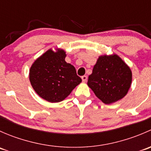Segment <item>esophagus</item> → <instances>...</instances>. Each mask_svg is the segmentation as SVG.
Segmentation results:
<instances>
[{"label":"esophagus","mask_w":151,"mask_h":151,"mask_svg":"<svg viewBox=\"0 0 151 151\" xmlns=\"http://www.w3.org/2000/svg\"><path fill=\"white\" fill-rule=\"evenodd\" d=\"M82 80H83V83H85V82L87 81V80H88V77H87V76H85V75L83 76V77H82Z\"/></svg>","instance_id":"1"}]
</instances>
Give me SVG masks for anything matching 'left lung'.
<instances>
[{"label": "left lung", "instance_id": "8db88e82", "mask_svg": "<svg viewBox=\"0 0 151 151\" xmlns=\"http://www.w3.org/2000/svg\"><path fill=\"white\" fill-rule=\"evenodd\" d=\"M132 81V70L118 55H104L99 57L93 66L88 85L97 98L109 104L127 94Z\"/></svg>", "mask_w": 151, "mask_h": 151}]
</instances>
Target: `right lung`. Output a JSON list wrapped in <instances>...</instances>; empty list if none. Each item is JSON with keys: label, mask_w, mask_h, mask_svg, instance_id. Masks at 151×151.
I'll list each match as a JSON object with an SVG mask.
<instances>
[{"label": "right lung", "mask_w": 151, "mask_h": 151, "mask_svg": "<svg viewBox=\"0 0 151 151\" xmlns=\"http://www.w3.org/2000/svg\"><path fill=\"white\" fill-rule=\"evenodd\" d=\"M62 49H50L38 58L29 71V80L35 92L51 103L60 102L82 82L74 66L65 60Z\"/></svg>", "instance_id": "add662e5"}]
</instances>
